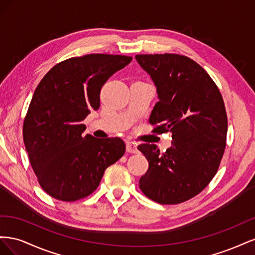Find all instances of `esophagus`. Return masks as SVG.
Listing matches in <instances>:
<instances>
[{
    "mask_svg": "<svg viewBox=\"0 0 255 255\" xmlns=\"http://www.w3.org/2000/svg\"><path fill=\"white\" fill-rule=\"evenodd\" d=\"M127 151L128 153H137L138 149H137V145L133 142H127Z\"/></svg>",
    "mask_w": 255,
    "mask_h": 255,
    "instance_id": "obj_1",
    "label": "esophagus"
}]
</instances>
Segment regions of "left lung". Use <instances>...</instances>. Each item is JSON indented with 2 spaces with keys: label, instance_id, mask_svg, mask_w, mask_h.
<instances>
[{
  "label": "left lung",
  "instance_id": "left-lung-1",
  "mask_svg": "<svg viewBox=\"0 0 255 255\" xmlns=\"http://www.w3.org/2000/svg\"><path fill=\"white\" fill-rule=\"evenodd\" d=\"M135 58L157 91L153 132L172 133L165 153L155 144L138 145L149 161L139 187L157 203L179 204L201 192L218 170L228 132L225 102L211 76L189 57L166 53Z\"/></svg>",
  "mask_w": 255,
  "mask_h": 255
}]
</instances>
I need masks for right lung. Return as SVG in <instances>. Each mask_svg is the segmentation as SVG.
I'll list each match as a JSON object with an SVG mask.
<instances>
[{
	"mask_svg": "<svg viewBox=\"0 0 255 255\" xmlns=\"http://www.w3.org/2000/svg\"><path fill=\"white\" fill-rule=\"evenodd\" d=\"M132 57L89 54L54 66L38 85L23 123L29 163L43 190L61 201L94 192L105 169L126 152L118 137L84 135L82 121L100 107V91Z\"/></svg>",
	"mask_w": 255,
	"mask_h": 255,
	"instance_id": "add662e5",
	"label": "right lung"
}]
</instances>
